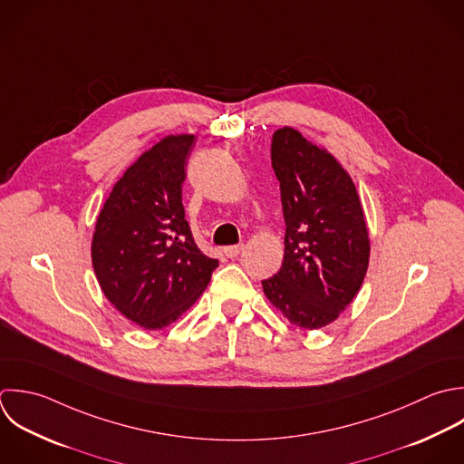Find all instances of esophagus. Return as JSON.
<instances>
[{
	"label": "esophagus",
	"instance_id": "esophagus-1",
	"mask_svg": "<svg viewBox=\"0 0 464 464\" xmlns=\"http://www.w3.org/2000/svg\"><path fill=\"white\" fill-rule=\"evenodd\" d=\"M242 249H244V244L227 246V247H224V255H226L227 258H237V256L242 253Z\"/></svg>",
	"mask_w": 464,
	"mask_h": 464
}]
</instances>
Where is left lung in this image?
I'll return each instance as SVG.
<instances>
[{"instance_id":"left-lung-1","label":"left lung","mask_w":464,"mask_h":464,"mask_svg":"<svg viewBox=\"0 0 464 464\" xmlns=\"http://www.w3.org/2000/svg\"><path fill=\"white\" fill-rule=\"evenodd\" d=\"M285 249L280 271L262 280L267 300L295 325L333 324L354 300L369 267L371 240L351 175L298 130L273 133Z\"/></svg>"}]
</instances>
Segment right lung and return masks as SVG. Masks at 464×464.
Instances as JSON below:
<instances>
[{"mask_svg":"<svg viewBox=\"0 0 464 464\" xmlns=\"http://www.w3.org/2000/svg\"><path fill=\"white\" fill-rule=\"evenodd\" d=\"M195 135H168L117 180L92 238V266L110 304L157 331L204 293L218 260L193 240L182 206L186 159Z\"/></svg>","mask_w":464,"mask_h":464,"instance_id":"add662e5","label":"right lung"}]
</instances>
